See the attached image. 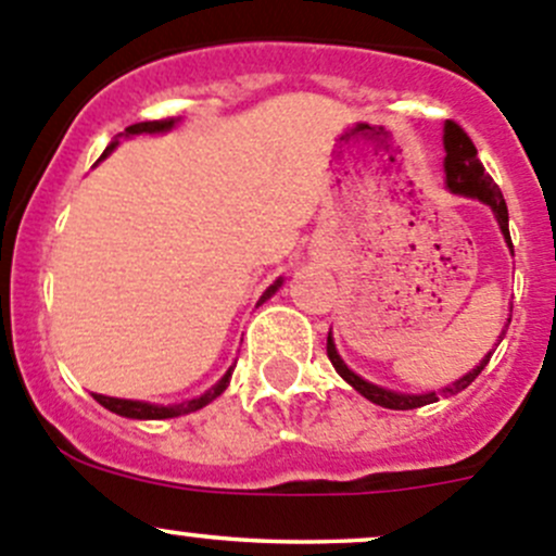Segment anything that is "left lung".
<instances>
[{
    "instance_id": "1",
    "label": "left lung",
    "mask_w": 556,
    "mask_h": 556,
    "mask_svg": "<svg viewBox=\"0 0 556 556\" xmlns=\"http://www.w3.org/2000/svg\"><path fill=\"white\" fill-rule=\"evenodd\" d=\"M444 150H446V159H444L446 188H450L452 193L468 195V199H479L481 204L490 206V210L495 212V220H497V226H501L503 239H506V244L514 250L511 233H508L506 199H503V193H501V188L495 185V179H492L490 174L484 172V166H481L479 155H476V144L470 142L468 134H465L454 121L444 123ZM508 323H511V319H508ZM503 336H506V330L501 333L497 344L503 341ZM328 357H330V363H333L336 374H339L344 382H350L352 387H355L363 397H368V401L377 403V406L395 408V412H408V408L428 406V403H435L439 397H450V395H457V392H463L465 387L473 382L481 371H484V366L490 363L492 352L479 363V366L473 368V371L465 374L463 379H457V382H452L450 387H444V390H439V392H425V395L392 392V390H384V387H379V384L366 382L363 377H357V374L350 371V368H346V363L341 361V355L336 352V344H333V339H330V333H328Z\"/></svg>"
}]
</instances>
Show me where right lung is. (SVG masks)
<instances>
[{
	"instance_id": "1",
	"label": "right lung",
	"mask_w": 556,
	"mask_h": 556,
	"mask_svg": "<svg viewBox=\"0 0 556 556\" xmlns=\"http://www.w3.org/2000/svg\"><path fill=\"white\" fill-rule=\"evenodd\" d=\"M174 123H177V121H174V117H166V121L134 123V126L126 128V137H134V134H164V131H169ZM115 144H117V139H112L110 148L104 150L102 159H106V155H110L112 150H115ZM102 159H99V161H102ZM279 285H282V279H277V282H274L271 288H268L266 293L261 295V304H263V301H266V299H271L274 293H277ZM233 368H237V366L228 368L226 377H223L220 382H217L215 387H210V390H206L204 395L193 397V401L174 403V406H159V403H144V401H126V397H110V395H93V397H97V401L102 403L104 408H110L112 414H121V417H128V419H172V417H182V414L199 412V408H204L206 403L215 401L217 395H223V392H226L228 382H231Z\"/></svg>"
}]
</instances>
